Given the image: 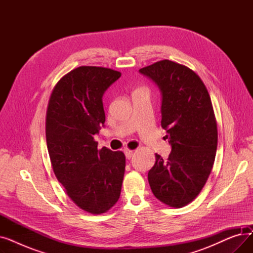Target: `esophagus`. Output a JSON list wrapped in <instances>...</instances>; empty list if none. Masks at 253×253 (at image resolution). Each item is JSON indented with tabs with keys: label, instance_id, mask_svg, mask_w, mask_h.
Wrapping results in <instances>:
<instances>
[{
	"label": "esophagus",
	"instance_id": "obj_1",
	"mask_svg": "<svg viewBox=\"0 0 253 253\" xmlns=\"http://www.w3.org/2000/svg\"><path fill=\"white\" fill-rule=\"evenodd\" d=\"M124 153H125V156H126L127 159H131L132 156H133V151L129 150V149H125V150H124Z\"/></svg>",
	"mask_w": 253,
	"mask_h": 253
}]
</instances>
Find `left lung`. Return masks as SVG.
I'll return each instance as SVG.
<instances>
[{
    "label": "left lung",
    "mask_w": 253,
    "mask_h": 253,
    "mask_svg": "<svg viewBox=\"0 0 253 253\" xmlns=\"http://www.w3.org/2000/svg\"><path fill=\"white\" fill-rule=\"evenodd\" d=\"M162 93L161 126L171 144L167 160L156 154L148 178L155 197L180 208L200 194L213 167L217 124L209 93L188 66L164 59L139 70Z\"/></svg>",
    "instance_id": "1"
}]
</instances>
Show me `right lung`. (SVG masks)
I'll return each instance as SVG.
<instances>
[{
    "mask_svg": "<svg viewBox=\"0 0 253 253\" xmlns=\"http://www.w3.org/2000/svg\"><path fill=\"white\" fill-rule=\"evenodd\" d=\"M121 73L100 66H79L53 89L46 113L51 165L71 200L91 214H101L119 200L125 155L97 149L105 122L102 95Z\"/></svg>",
    "mask_w": 253,
    "mask_h": 253,
    "instance_id": "obj_1",
    "label": "right lung"
}]
</instances>
